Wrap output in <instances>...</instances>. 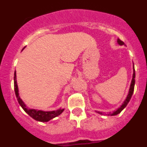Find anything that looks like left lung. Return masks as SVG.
Returning <instances> with one entry per match:
<instances>
[{
  "label": "left lung",
  "instance_id": "8db88e82",
  "mask_svg": "<svg viewBox=\"0 0 147 147\" xmlns=\"http://www.w3.org/2000/svg\"><path fill=\"white\" fill-rule=\"evenodd\" d=\"M117 43L119 44V45H124V42H122L121 40H120L119 39H118V40H117ZM132 67H133L132 79V81H131L130 86H129V92H128V94H127V98H125V100L124 101V102L122 103V105H121L119 108H117L115 110H114L113 113H110L107 114V115H118V114L120 113L122 110L125 108L126 106L127 105V104L129 103V100H130L131 97H132V94H133V91H134V87H135V82H136V81H135V78H136V73H135L134 64H132ZM96 112L97 113L101 114V115H104V113L102 112H99V111H96Z\"/></svg>",
  "mask_w": 147,
  "mask_h": 147
}]
</instances>
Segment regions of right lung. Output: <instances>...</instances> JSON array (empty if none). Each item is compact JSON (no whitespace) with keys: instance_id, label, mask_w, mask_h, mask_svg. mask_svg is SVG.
Segmentation results:
<instances>
[{"instance_id":"add662e5","label":"right lung","mask_w":147,"mask_h":147,"mask_svg":"<svg viewBox=\"0 0 147 147\" xmlns=\"http://www.w3.org/2000/svg\"><path fill=\"white\" fill-rule=\"evenodd\" d=\"M14 87H15V95H16V97L18 98L19 105L21 106L23 110L34 120L41 122H47L50 121L51 119L59 115L64 111V108H59L57 110H53V111H43V110H41L28 108L26 105L24 103V102L21 99L20 95H19V90H18V83H17L16 71H15V76H14Z\"/></svg>"}]
</instances>
